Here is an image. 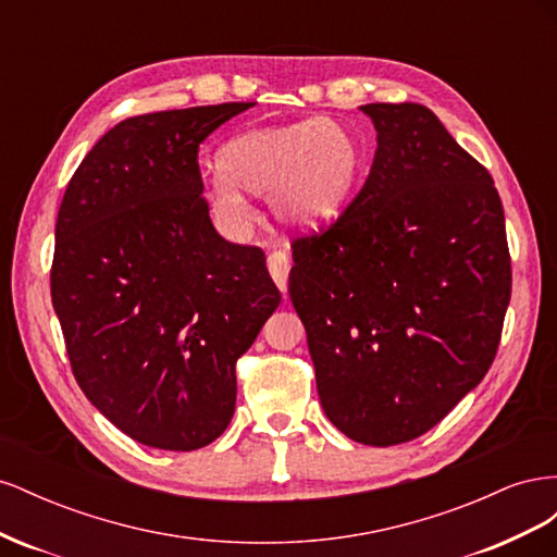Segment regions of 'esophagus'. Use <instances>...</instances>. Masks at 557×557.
I'll use <instances>...</instances> for the list:
<instances>
[{
	"instance_id": "1",
	"label": "esophagus",
	"mask_w": 557,
	"mask_h": 557,
	"mask_svg": "<svg viewBox=\"0 0 557 557\" xmlns=\"http://www.w3.org/2000/svg\"><path fill=\"white\" fill-rule=\"evenodd\" d=\"M269 274H272L274 283L278 285V290L285 293L288 290V274H290V252L288 248H276L269 252L267 258Z\"/></svg>"
}]
</instances>
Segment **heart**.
Wrapping results in <instances>:
<instances>
[{"label":"heart","mask_w":557,"mask_h":557,"mask_svg":"<svg viewBox=\"0 0 557 557\" xmlns=\"http://www.w3.org/2000/svg\"><path fill=\"white\" fill-rule=\"evenodd\" d=\"M209 181V209L227 237L252 223L246 197H267L283 225L313 227L344 207L362 166V150L346 125L330 117L252 127L218 150Z\"/></svg>","instance_id":"obj_1"}]
</instances>
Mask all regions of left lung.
Masks as SVG:
<instances>
[{
  "label": "left lung",
  "mask_w": 557,
  "mask_h": 557,
  "mask_svg": "<svg viewBox=\"0 0 557 557\" xmlns=\"http://www.w3.org/2000/svg\"><path fill=\"white\" fill-rule=\"evenodd\" d=\"M372 170L325 232L293 242L288 293L320 404L367 446L425 434L481 383L511 297L493 176L423 104H364Z\"/></svg>",
  "instance_id": "8db88e82"
}]
</instances>
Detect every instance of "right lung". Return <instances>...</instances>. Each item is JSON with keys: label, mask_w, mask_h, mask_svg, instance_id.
I'll return each instance as SVG.
<instances>
[{"label": "right lung", "mask_w": 557, "mask_h": 557, "mask_svg": "<svg viewBox=\"0 0 557 557\" xmlns=\"http://www.w3.org/2000/svg\"><path fill=\"white\" fill-rule=\"evenodd\" d=\"M250 102L134 115L74 172L55 223L50 297L81 391L150 448L225 432L234 367L281 305L258 246L215 232L197 150Z\"/></svg>", "instance_id": "right-lung-1"}]
</instances>
